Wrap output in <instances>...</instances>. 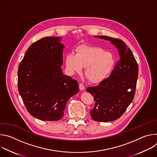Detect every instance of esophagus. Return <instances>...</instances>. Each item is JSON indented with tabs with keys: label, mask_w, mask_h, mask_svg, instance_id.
I'll list each match as a JSON object with an SVG mask.
<instances>
[{
	"label": "esophagus",
	"mask_w": 157,
	"mask_h": 157,
	"mask_svg": "<svg viewBox=\"0 0 157 157\" xmlns=\"http://www.w3.org/2000/svg\"><path fill=\"white\" fill-rule=\"evenodd\" d=\"M79 89H80L81 91L84 90V89H85V87H84V86L83 85V84H82V83H80V84H79Z\"/></svg>",
	"instance_id": "esophagus-1"
}]
</instances>
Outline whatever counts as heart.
I'll use <instances>...</instances> for the list:
<instances>
[{
    "label": "heart",
    "mask_w": 157,
    "mask_h": 157,
    "mask_svg": "<svg viewBox=\"0 0 157 157\" xmlns=\"http://www.w3.org/2000/svg\"><path fill=\"white\" fill-rule=\"evenodd\" d=\"M114 63L113 54L97 47H80L76 50L75 55L69 53L65 58L66 67L70 75L81 73L85 68L86 76L94 83L105 79L113 70Z\"/></svg>",
    "instance_id": "heart-1"
}]
</instances>
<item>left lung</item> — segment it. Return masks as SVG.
I'll list each match as a JSON object with an SVG mask.
<instances>
[{"mask_svg":"<svg viewBox=\"0 0 157 157\" xmlns=\"http://www.w3.org/2000/svg\"><path fill=\"white\" fill-rule=\"evenodd\" d=\"M95 37L109 41L118 50L120 59L108 78L98 86L86 89L96 101L91 116L95 121H113L124 114L133 101L139 67L132 52L123 41L107 36Z\"/></svg>","mask_w":157,"mask_h":157,"instance_id":"8db88e82","label":"left lung"}]
</instances>
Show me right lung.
I'll use <instances>...</instances> for the list:
<instances>
[{
    "mask_svg": "<svg viewBox=\"0 0 157 157\" xmlns=\"http://www.w3.org/2000/svg\"><path fill=\"white\" fill-rule=\"evenodd\" d=\"M61 37H44L27 50L18 70L19 94L29 113L45 121L59 120L78 81L63 75Z\"/></svg>",
    "mask_w": 157,
    "mask_h": 157,
    "instance_id": "1",
    "label": "right lung"
}]
</instances>
